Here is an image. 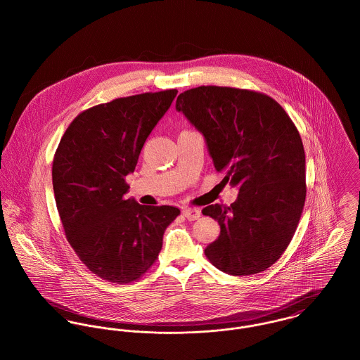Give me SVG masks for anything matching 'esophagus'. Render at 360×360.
Here are the masks:
<instances>
[{
  "instance_id": "esophagus-1",
  "label": "esophagus",
  "mask_w": 360,
  "mask_h": 360,
  "mask_svg": "<svg viewBox=\"0 0 360 360\" xmlns=\"http://www.w3.org/2000/svg\"><path fill=\"white\" fill-rule=\"evenodd\" d=\"M183 214L188 219V220H197L201 216V210L195 209V207H186L183 209Z\"/></svg>"
}]
</instances>
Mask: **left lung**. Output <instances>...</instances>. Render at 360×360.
I'll list each match as a JSON object with an SVG mask.
<instances>
[{
  "label": "left lung",
  "mask_w": 360,
  "mask_h": 360,
  "mask_svg": "<svg viewBox=\"0 0 360 360\" xmlns=\"http://www.w3.org/2000/svg\"><path fill=\"white\" fill-rule=\"evenodd\" d=\"M176 109L205 137L221 183L238 187L231 205L202 209L220 226L206 257L231 276L266 270L287 250L305 205V151L295 124L271 97L233 87L187 90Z\"/></svg>",
  "instance_id": "left-lung-1"
}]
</instances>
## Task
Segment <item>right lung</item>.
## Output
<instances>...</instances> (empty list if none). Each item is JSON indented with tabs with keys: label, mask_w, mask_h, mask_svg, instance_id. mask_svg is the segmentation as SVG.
<instances>
[{
	"label": "right lung",
	"mask_w": 360,
	"mask_h": 360,
	"mask_svg": "<svg viewBox=\"0 0 360 360\" xmlns=\"http://www.w3.org/2000/svg\"><path fill=\"white\" fill-rule=\"evenodd\" d=\"M177 90L144 93L96 105L66 129L52 162L58 213L70 247L98 277L116 284L139 280L162 248L174 206L127 200L146 140Z\"/></svg>",
	"instance_id": "right-lung-1"
}]
</instances>
